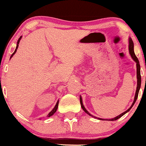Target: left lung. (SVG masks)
Segmentation results:
<instances>
[{
  "mask_svg": "<svg viewBox=\"0 0 146 146\" xmlns=\"http://www.w3.org/2000/svg\"><path fill=\"white\" fill-rule=\"evenodd\" d=\"M129 52H130V56H131L132 58L135 60V62H136L137 63V90H136V93H135V100H134V102L133 103H132V104L131 106L130 107V108H128V110H126V111H125L124 113H121V115H118V116L115 117V118L112 119H109V121H115V120H117L119 118H120V117H121L123 116V115H125V113H127V112H128L129 110L131 109V108L132 106H133V105L135 104V102H136L137 98H138V94H139V89H140V87H141V73H140V64H139V60L138 58H137V56H135V52H134V44H133V42H132L131 38H129ZM80 104H81V106L82 108V109L84 110V112H86V113L88 114V115H89L90 116H92L93 117V115H91L90 114L88 113V111L86 110V108H84V106L83 105V103H82V98L80 97ZM97 118V117H96ZM99 119H100L98 118Z\"/></svg>",
  "mask_w": 146,
  "mask_h": 146,
  "instance_id": "left-lung-1",
  "label": "left lung"
}]
</instances>
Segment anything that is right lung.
<instances>
[{
	"instance_id": "obj_1",
	"label": "right lung",
	"mask_w": 146,
	"mask_h": 146,
	"mask_svg": "<svg viewBox=\"0 0 146 146\" xmlns=\"http://www.w3.org/2000/svg\"><path fill=\"white\" fill-rule=\"evenodd\" d=\"M21 38H22V36H21L20 37V38L19 39H18V42H17V46H16V49H15V51H14V53H12V55H11V57H10V58H12V56H14V55L15 54V53H16V51H17V48H18V44H19V42H20V40L21 39ZM58 103H59V101H58L57 102V103H56V105L55 106V107H54V108H53V110H51V112H50L49 113H48V117H51V116H52V115H53V114H54L55 113H56V110H57V109H58Z\"/></svg>"
}]
</instances>
